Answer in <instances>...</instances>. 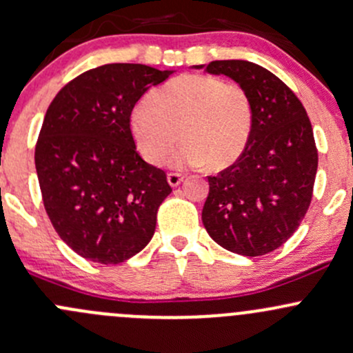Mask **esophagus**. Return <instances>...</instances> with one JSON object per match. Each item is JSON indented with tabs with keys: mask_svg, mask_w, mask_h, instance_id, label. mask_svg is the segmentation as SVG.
<instances>
[{
	"mask_svg": "<svg viewBox=\"0 0 353 353\" xmlns=\"http://www.w3.org/2000/svg\"><path fill=\"white\" fill-rule=\"evenodd\" d=\"M183 179H184L183 174H176V172L167 174V183H169L170 186H172V188H177V186H179V184L183 183Z\"/></svg>",
	"mask_w": 353,
	"mask_h": 353,
	"instance_id": "esophagus-1",
	"label": "esophagus"
}]
</instances>
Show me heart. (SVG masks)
Returning <instances> with one entry per match:
<instances>
[{
	"mask_svg": "<svg viewBox=\"0 0 353 353\" xmlns=\"http://www.w3.org/2000/svg\"><path fill=\"white\" fill-rule=\"evenodd\" d=\"M254 110L247 91L218 77L184 74L147 96L132 110L128 130L137 150L150 165L172 155L176 167L203 165L221 170L232 165L247 147Z\"/></svg>",
	"mask_w": 353,
	"mask_h": 353,
	"instance_id": "1",
	"label": "heart"
}]
</instances>
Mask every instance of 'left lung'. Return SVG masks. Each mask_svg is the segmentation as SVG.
Instances as JSON below:
<instances>
[{
  "label": "left lung",
  "mask_w": 353,
  "mask_h": 353,
  "mask_svg": "<svg viewBox=\"0 0 353 353\" xmlns=\"http://www.w3.org/2000/svg\"><path fill=\"white\" fill-rule=\"evenodd\" d=\"M192 69L235 81L254 110L243 154L208 177L203 225L226 250L245 257L269 254L296 232L310 208L318 169L310 118L294 92L262 65L214 61Z\"/></svg>",
  "instance_id": "1"
}]
</instances>
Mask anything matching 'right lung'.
<instances>
[{
    "mask_svg": "<svg viewBox=\"0 0 353 353\" xmlns=\"http://www.w3.org/2000/svg\"><path fill=\"white\" fill-rule=\"evenodd\" d=\"M176 70L106 64L59 91L43 118L35 169L55 232L81 257L120 264L150 242L170 194L162 169L130 137L133 106Z\"/></svg>",
    "mask_w": 353,
    "mask_h": 353,
    "instance_id": "add662e5",
    "label": "right lung"
}]
</instances>
